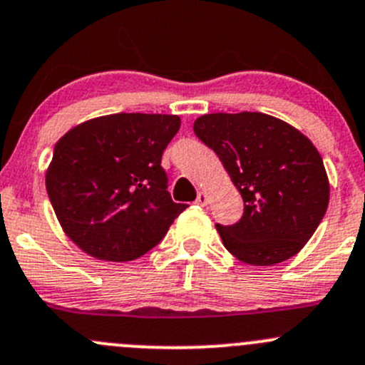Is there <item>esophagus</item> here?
I'll return each instance as SVG.
<instances>
[{
    "label": "esophagus",
    "mask_w": 365,
    "mask_h": 365,
    "mask_svg": "<svg viewBox=\"0 0 365 365\" xmlns=\"http://www.w3.org/2000/svg\"><path fill=\"white\" fill-rule=\"evenodd\" d=\"M206 201H208V196H206L205 192H197V197H196V203L205 206Z\"/></svg>",
    "instance_id": "obj_1"
}]
</instances>
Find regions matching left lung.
Masks as SVG:
<instances>
[{
  "instance_id": "left-lung-1",
  "label": "left lung",
  "mask_w": 365,
  "mask_h": 365,
  "mask_svg": "<svg viewBox=\"0 0 365 365\" xmlns=\"http://www.w3.org/2000/svg\"><path fill=\"white\" fill-rule=\"evenodd\" d=\"M194 134L219 155L244 200L238 222L215 224L224 247L256 267L295 256L329 206V178L314 145L286 121L247 111L205 114Z\"/></svg>"
}]
</instances>
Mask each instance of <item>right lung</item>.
Wrapping results in <instances>:
<instances>
[{"mask_svg": "<svg viewBox=\"0 0 365 365\" xmlns=\"http://www.w3.org/2000/svg\"><path fill=\"white\" fill-rule=\"evenodd\" d=\"M175 114L118 113L84 121L54 146L46 187L67 237L90 256L132 261L152 251L187 208L168 190L162 153Z\"/></svg>", "mask_w": 365, "mask_h": 365, "instance_id": "right-lung-1", "label": "right lung"}]
</instances>
